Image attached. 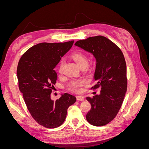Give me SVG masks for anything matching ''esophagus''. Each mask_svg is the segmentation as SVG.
Instances as JSON below:
<instances>
[{"label":"esophagus","mask_w":149,"mask_h":149,"mask_svg":"<svg viewBox=\"0 0 149 149\" xmlns=\"http://www.w3.org/2000/svg\"><path fill=\"white\" fill-rule=\"evenodd\" d=\"M76 99H77L78 101H84V97L82 95H78L76 96Z\"/></svg>","instance_id":"obj_1"}]
</instances>
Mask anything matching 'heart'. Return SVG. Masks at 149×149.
<instances>
[{
  "label": "heart",
  "mask_w": 149,
  "mask_h": 149,
  "mask_svg": "<svg viewBox=\"0 0 149 149\" xmlns=\"http://www.w3.org/2000/svg\"><path fill=\"white\" fill-rule=\"evenodd\" d=\"M71 58H73L74 61L76 63V64H77L80 68L84 66H86L88 65V58L82 53H80V52L74 53L71 55ZM63 65V61L62 60L61 61L59 65L60 72L61 71ZM85 83H86V81L84 79L74 81L72 82L70 85V89L72 91H74L76 93H79L81 91L82 86Z\"/></svg>",
  "instance_id": "heart-1"
}]
</instances>
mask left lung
Here are the masks:
<instances>
[{
  "mask_svg": "<svg viewBox=\"0 0 149 149\" xmlns=\"http://www.w3.org/2000/svg\"><path fill=\"white\" fill-rule=\"evenodd\" d=\"M74 45L90 53L96 60L93 88H101L100 94L87 97L91 108L86 115L89 123L106 125L114 119L127 91V68L120 48L102 36L91 37L76 42Z\"/></svg>",
  "mask_w": 149,
  "mask_h": 149,
  "instance_id": "left-lung-1",
  "label": "left lung"
}]
</instances>
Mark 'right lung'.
Wrapping results in <instances>:
<instances>
[{"label":"right lung","instance_id":"1","mask_svg":"<svg viewBox=\"0 0 149 149\" xmlns=\"http://www.w3.org/2000/svg\"><path fill=\"white\" fill-rule=\"evenodd\" d=\"M73 43L37 44L22 55L18 64L19 89L26 107L33 118L47 128L58 127L63 123L68 108L76 101L68 93L61 94L55 101L50 97L57 79L54 68Z\"/></svg>","mask_w":149,"mask_h":149}]
</instances>
